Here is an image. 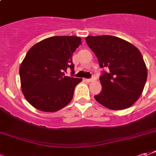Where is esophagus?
I'll list each match as a JSON object with an SVG mask.
<instances>
[{"instance_id": "obj_1", "label": "esophagus", "mask_w": 156, "mask_h": 156, "mask_svg": "<svg viewBox=\"0 0 156 156\" xmlns=\"http://www.w3.org/2000/svg\"><path fill=\"white\" fill-rule=\"evenodd\" d=\"M86 80V82H92V81H94L95 80V77H92L91 79H85Z\"/></svg>"}]
</instances>
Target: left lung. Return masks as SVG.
I'll return each mask as SVG.
<instances>
[{
    "mask_svg": "<svg viewBox=\"0 0 156 156\" xmlns=\"http://www.w3.org/2000/svg\"><path fill=\"white\" fill-rule=\"evenodd\" d=\"M86 41L100 67L109 68L100 78L102 90L95 95V101L113 111L130 107L140 98L147 79V68L140 51L116 36H89Z\"/></svg>",
    "mask_w": 156,
    "mask_h": 156,
    "instance_id": "8db88e82",
    "label": "left lung"
}]
</instances>
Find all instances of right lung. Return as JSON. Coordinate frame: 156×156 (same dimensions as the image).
<instances>
[{"label": "right lung", "instance_id": "obj_1", "mask_svg": "<svg viewBox=\"0 0 156 156\" xmlns=\"http://www.w3.org/2000/svg\"><path fill=\"white\" fill-rule=\"evenodd\" d=\"M78 36H52L36 43L28 51L20 66V86L33 107L55 112L69 104L74 90L82 79L66 76L74 73L72 54L81 44Z\"/></svg>", "mask_w": 156, "mask_h": 156}]
</instances>
